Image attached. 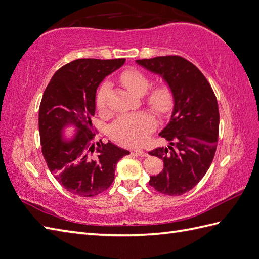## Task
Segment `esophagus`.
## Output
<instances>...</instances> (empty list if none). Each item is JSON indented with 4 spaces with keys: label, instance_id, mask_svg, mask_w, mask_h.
Wrapping results in <instances>:
<instances>
[{
    "label": "esophagus",
    "instance_id": "34e87169",
    "mask_svg": "<svg viewBox=\"0 0 259 259\" xmlns=\"http://www.w3.org/2000/svg\"><path fill=\"white\" fill-rule=\"evenodd\" d=\"M135 152H136V154H138L141 158H147L148 155H149L146 151H143V150H141V149H136Z\"/></svg>",
    "mask_w": 259,
    "mask_h": 259
}]
</instances>
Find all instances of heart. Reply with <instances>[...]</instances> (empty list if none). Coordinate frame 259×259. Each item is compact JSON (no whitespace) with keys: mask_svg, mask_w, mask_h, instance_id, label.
Masks as SVG:
<instances>
[{"mask_svg":"<svg viewBox=\"0 0 259 259\" xmlns=\"http://www.w3.org/2000/svg\"><path fill=\"white\" fill-rule=\"evenodd\" d=\"M120 81L132 94L137 96H142L147 93L150 87V79L142 71L131 68L124 70L120 75ZM110 92V83L105 81L100 86L97 94V107L99 109H104L106 106L107 96ZM172 93L171 90L164 85L155 87L148 97L149 105L153 110L159 113L166 112L172 106ZM155 127V121L151 115L147 112H139L135 115H124L120 117L113 123L109 134L112 139L125 144V146H140L146 141L148 135Z\"/></svg>","mask_w":259,"mask_h":259,"instance_id":"heart-1","label":"heart"}]
</instances>
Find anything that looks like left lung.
Listing matches in <instances>:
<instances>
[{
  "mask_svg": "<svg viewBox=\"0 0 259 259\" xmlns=\"http://www.w3.org/2000/svg\"><path fill=\"white\" fill-rule=\"evenodd\" d=\"M136 63L161 77L172 93L173 109L160 136L170 143L149 154L163 161V170L149 184L165 195H182L205 176L218 147L220 113L207 79L180 56L139 59Z\"/></svg>",
  "mask_w": 259,
  "mask_h": 259,
  "instance_id": "1",
  "label": "left lung"
}]
</instances>
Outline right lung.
I'll use <instances>...</instances> for the list:
<instances>
[{
    "instance_id": "add662e5",
    "label": "right lung",
    "mask_w": 259,
    "mask_h": 259,
    "mask_svg": "<svg viewBox=\"0 0 259 259\" xmlns=\"http://www.w3.org/2000/svg\"><path fill=\"white\" fill-rule=\"evenodd\" d=\"M124 62L76 59L54 74L43 94L38 112L41 152L51 173L71 194L90 197L106 191L118 161L130 154L110 141L95 143L90 119L100 82Z\"/></svg>"
}]
</instances>
